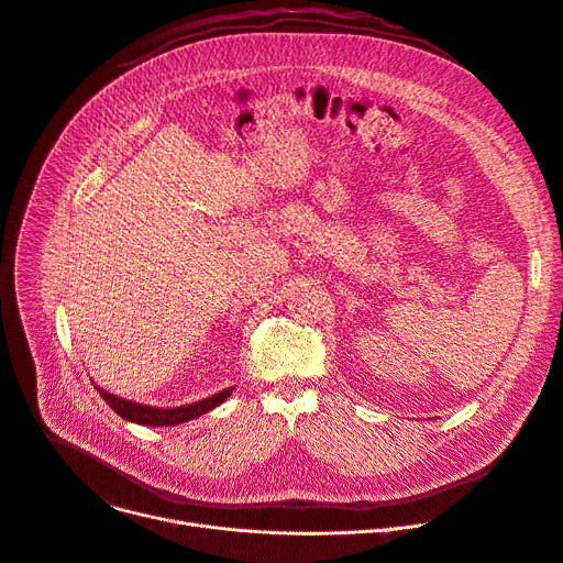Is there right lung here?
I'll return each mask as SVG.
<instances>
[{
  "label": "right lung",
  "mask_w": 563,
  "mask_h": 563,
  "mask_svg": "<svg viewBox=\"0 0 563 563\" xmlns=\"http://www.w3.org/2000/svg\"><path fill=\"white\" fill-rule=\"evenodd\" d=\"M95 389L101 394V398L118 411V415L131 423H140V426H156V428H163V426H178V423H185V421H192L201 415H206V411L214 409L217 405H221L223 400H227L231 394H233V387L223 389L210 398H203V400H197V402H190V405H180V407H152V405H142V402H133V400H126V398H120L115 394H108L106 389L97 387Z\"/></svg>",
  "instance_id": "obj_1"
}]
</instances>
